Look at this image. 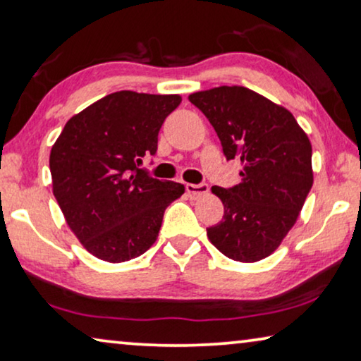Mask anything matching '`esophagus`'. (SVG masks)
I'll return each instance as SVG.
<instances>
[{"instance_id":"obj_1","label":"esophagus","mask_w":361,"mask_h":361,"mask_svg":"<svg viewBox=\"0 0 361 361\" xmlns=\"http://www.w3.org/2000/svg\"><path fill=\"white\" fill-rule=\"evenodd\" d=\"M185 190L190 197H199L209 192V185L205 182H202V184H185Z\"/></svg>"}]
</instances>
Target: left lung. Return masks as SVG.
<instances>
[{
    "label": "left lung",
    "mask_w": 361,
    "mask_h": 361,
    "mask_svg": "<svg viewBox=\"0 0 361 361\" xmlns=\"http://www.w3.org/2000/svg\"><path fill=\"white\" fill-rule=\"evenodd\" d=\"M209 118L226 161L241 162V182L212 187L225 214L207 228L225 256L253 263L269 256L298 220L312 187V146L293 113L245 87L189 95Z\"/></svg>",
    "instance_id": "1"
}]
</instances>
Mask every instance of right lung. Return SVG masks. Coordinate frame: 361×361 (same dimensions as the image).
<instances>
[{"label": "right lung", "instance_id": "add662e5", "mask_svg": "<svg viewBox=\"0 0 361 361\" xmlns=\"http://www.w3.org/2000/svg\"><path fill=\"white\" fill-rule=\"evenodd\" d=\"M179 95L110 93L72 116L52 146V190L87 251L123 263L151 248L171 202L184 185L141 169L154 156L162 123Z\"/></svg>", "mask_w": 361, "mask_h": 361}]
</instances>
